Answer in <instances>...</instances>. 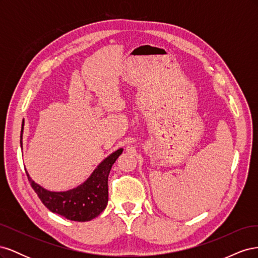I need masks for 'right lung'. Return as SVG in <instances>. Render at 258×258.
Wrapping results in <instances>:
<instances>
[{"instance_id": "obj_1", "label": "right lung", "mask_w": 258, "mask_h": 258, "mask_svg": "<svg viewBox=\"0 0 258 258\" xmlns=\"http://www.w3.org/2000/svg\"><path fill=\"white\" fill-rule=\"evenodd\" d=\"M22 121L20 146L22 148ZM122 148L115 151L95 169L91 175L80 186L67 191H49L36 184L27 172L28 179L38 198L52 213L70 221L88 222L97 217L106 208L108 201L107 179L112 166L122 153Z\"/></svg>"}]
</instances>
